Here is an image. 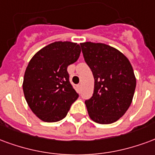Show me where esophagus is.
I'll list each match as a JSON object with an SVG mask.
<instances>
[{
	"mask_svg": "<svg viewBox=\"0 0 155 155\" xmlns=\"http://www.w3.org/2000/svg\"><path fill=\"white\" fill-rule=\"evenodd\" d=\"M78 91L80 92V91H81V84H78Z\"/></svg>",
	"mask_w": 155,
	"mask_h": 155,
	"instance_id": "esophagus-1",
	"label": "esophagus"
}]
</instances>
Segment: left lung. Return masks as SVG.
I'll return each instance as SVG.
<instances>
[{
    "label": "left lung",
    "mask_w": 155,
    "mask_h": 155,
    "mask_svg": "<svg viewBox=\"0 0 155 155\" xmlns=\"http://www.w3.org/2000/svg\"><path fill=\"white\" fill-rule=\"evenodd\" d=\"M85 62L94 77V91L85 104L98 124H111L121 117L132 102L136 87L130 61L116 48L101 43L80 44Z\"/></svg>",
    "instance_id": "1"
}]
</instances>
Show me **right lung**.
Instances as JSON below:
<instances>
[{"instance_id":"right-lung-1","label":"right lung","mask_w":155,"mask_h":155,"mask_svg":"<svg viewBox=\"0 0 155 155\" xmlns=\"http://www.w3.org/2000/svg\"><path fill=\"white\" fill-rule=\"evenodd\" d=\"M80 53L77 43L58 41L41 48L30 59L24 76V95L31 110L43 121L64 119L78 97L67 68L78 59Z\"/></svg>"}]
</instances>
